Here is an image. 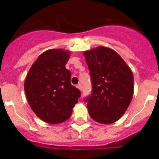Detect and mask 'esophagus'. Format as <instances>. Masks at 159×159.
Masks as SVG:
<instances>
[{
  "mask_svg": "<svg viewBox=\"0 0 159 159\" xmlns=\"http://www.w3.org/2000/svg\"><path fill=\"white\" fill-rule=\"evenodd\" d=\"M77 88H78V89H79V90H81V84H80L77 85Z\"/></svg>",
  "mask_w": 159,
  "mask_h": 159,
  "instance_id": "1",
  "label": "esophagus"
}]
</instances>
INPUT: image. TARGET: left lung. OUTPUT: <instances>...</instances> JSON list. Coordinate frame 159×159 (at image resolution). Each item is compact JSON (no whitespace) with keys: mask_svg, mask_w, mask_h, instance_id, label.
Here are the masks:
<instances>
[{"mask_svg":"<svg viewBox=\"0 0 159 159\" xmlns=\"http://www.w3.org/2000/svg\"><path fill=\"white\" fill-rule=\"evenodd\" d=\"M92 90L84 98L93 120L111 124L121 118L129 108L134 92L131 69L114 50L98 47L84 52Z\"/></svg>","mask_w":159,"mask_h":159,"instance_id":"1","label":"left lung"}]
</instances>
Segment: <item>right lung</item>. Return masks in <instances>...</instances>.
<instances>
[{
    "label": "right lung",
    "mask_w": 159,
    "mask_h": 159,
    "mask_svg": "<svg viewBox=\"0 0 159 159\" xmlns=\"http://www.w3.org/2000/svg\"><path fill=\"white\" fill-rule=\"evenodd\" d=\"M70 52L62 49L44 51L30 68L25 91L30 108L49 124L65 121L78 103L81 91L70 83V71L65 65Z\"/></svg>",
    "instance_id": "1"
}]
</instances>
